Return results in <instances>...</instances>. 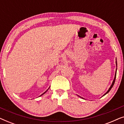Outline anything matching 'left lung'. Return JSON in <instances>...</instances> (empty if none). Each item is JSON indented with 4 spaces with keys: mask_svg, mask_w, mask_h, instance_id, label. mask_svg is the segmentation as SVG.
<instances>
[{
    "mask_svg": "<svg viewBox=\"0 0 124 124\" xmlns=\"http://www.w3.org/2000/svg\"><path fill=\"white\" fill-rule=\"evenodd\" d=\"M116 66H117V61H116ZM116 71H117V69H116ZM116 73H115V78H114V79H113V82H112V85H111V87H109V89H108V90L107 91V93H106V94H105L104 95H105L106 94H107V93L109 92V91L111 90V89L112 88V87H113V86L114 85V84H115V79H116ZM103 95V96H104Z\"/></svg>",
    "mask_w": 124,
    "mask_h": 124,
    "instance_id": "left-lung-1",
    "label": "left lung"
}]
</instances>
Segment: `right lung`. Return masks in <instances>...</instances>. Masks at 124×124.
Here are the masks:
<instances>
[{
    "label": "right lung",
    "instance_id": "right-lung-1",
    "mask_svg": "<svg viewBox=\"0 0 124 124\" xmlns=\"http://www.w3.org/2000/svg\"><path fill=\"white\" fill-rule=\"evenodd\" d=\"M47 90H48V89H47V90H46V91L45 93H43V94H42L41 95H40V96H42V95H43L44 94H45V93H46V92H47Z\"/></svg>",
    "mask_w": 124,
    "mask_h": 124
}]
</instances>
